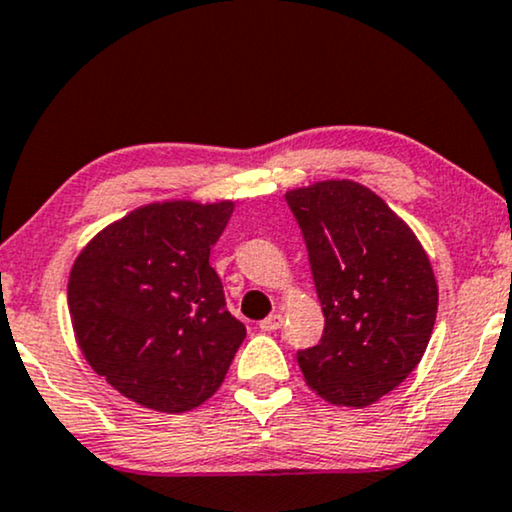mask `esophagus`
<instances>
[{"label": "esophagus", "mask_w": 512, "mask_h": 512, "mask_svg": "<svg viewBox=\"0 0 512 512\" xmlns=\"http://www.w3.org/2000/svg\"><path fill=\"white\" fill-rule=\"evenodd\" d=\"M281 323H283L281 314H269L267 319L260 321V328L264 333H271V331H278V328H281Z\"/></svg>", "instance_id": "esophagus-1"}]
</instances>
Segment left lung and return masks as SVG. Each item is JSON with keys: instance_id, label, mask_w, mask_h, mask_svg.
Returning <instances> with one entry per match:
<instances>
[{"instance_id": "obj_1", "label": "left lung", "mask_w": 512, "mask_h": 512, "mask_svg": "<svg viewBox=\"0 0 512 512\" xmlns=\"http://www.w3.org/2000/svg\"><path fill=\"white\" fill-rule=\"evenodd\" d=\"M307 243L326 326L297 349L314 392L368 406L418 366L437 316V283L411 229L385 200L354 181L286 193Z\"/></svg>"}]
</instances>
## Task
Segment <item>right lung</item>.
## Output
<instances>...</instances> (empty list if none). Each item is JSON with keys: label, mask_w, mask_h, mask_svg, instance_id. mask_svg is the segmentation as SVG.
Masks as SVG:
<instances>
[{"label": "right lung", "mask_w": 512, "mask_h": 512, "mask_svg": "<svg viewBox=\"0 0 512 512\" xmlns=\"http://www.w3.org/2000/svg\"><path fill=\"white\" fill-rule=\"evenodd\" d=\"M234 203H155L80 252L68 307L84 359L146 409L181 413L217 392L245 338L210 250Z\"/></svg>", "instance_id": "obj_1"}]
</instances>
